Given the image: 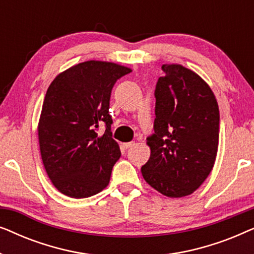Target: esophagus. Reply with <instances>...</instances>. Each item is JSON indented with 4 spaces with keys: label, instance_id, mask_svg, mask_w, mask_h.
I'll return each instance as SVG.
<instances>
[{
    "label": "esophagus",
    "instance_id": "1",
    "mask_svg": "<svg viewBox=\"0 0 254 254\" xmlns=\"http://www.w3.org/2000/svg\"><path fill=\"white\" fill-rule=\"evenodd\" d=\"M124 148L125 149H129L133 147V145H135V142H127V143H124Z\"/></svg>",
    "mask_w": 254,
    "mask_h": 254
}]
</instances>
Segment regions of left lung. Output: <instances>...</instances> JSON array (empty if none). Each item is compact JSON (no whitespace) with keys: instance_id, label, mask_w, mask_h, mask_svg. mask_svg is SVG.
Instances as JSON below:
<instances>
[{"instance_id":"left-lung-1","label":"left lung","mask_w":254,"mask_h":254,"mask_svg":"<svg viewBox=\"0 0 254 254\" xmlns=\"http://www.w3.org/2000/svg\"><path fill=\"white\" fill-rule=\"evenodd\" d=\"M155 89L151 154L141 168L145 182L163 195L182 197L199 189L213 169L220 111L206 82L179 64H163Z\"/></svg>"}]
</instances>
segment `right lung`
I'll return each instance as SVG.
<instances>
[{"label": "right lung", "instance_id": "right-lung-1", "mask_svg": "<svg viewBox=\"0 0 254 254\" xmlns=\"http://www.w3.org/2000/svg\"><path fill=\"white\" fill-rule=\"evenodd\" d=\"M129 68L86 61L58 75L45 96L38 127L41 158L53 185L83 199L109 185L121 152L112 138L111 92ZM106 127L98 134L100 124Z\"/></svg>", "mask_w": 254, "mask_h": 254}]
</instances>
